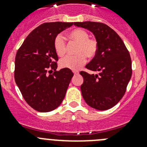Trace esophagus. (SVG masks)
<instances>
[{"instance_id": "obj_1", "label": "esophagus", "mask_w": 147, "mask_h": 147, "mask_svg": "<svg viewBox=\"0 0 147 147\" xmlns=\"http://www.w3.org/2000/svg\"><path fill=\"white\" fill-rule=\"evenodd\" d=\"M74 75H78L79 74H80V72H79V71H74Z\"/></svg>"}]
</instances>
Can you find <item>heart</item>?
Segmentation results:
<instances>
[{
	"label": "heart",
	"mask_w": 147,
	"mask_h": 147,
	"mask_svg": "<svg viewBox=\"0 0 147 147\" xmlns=\"http://www.w3.org/2000/svg\"><path fill=\"white\" fill-rule=\"evenodd\" d=\"M89 34L82 28H76L69 33L71 40L79 42L76 55H67L59 61V65L63 68L77 70L85 64L86 56L88 58L94 57L98 51L96 40L89 38ZM54 47L59 57H62L66 52V41L62 34H57L54 40Z\"/></svg>",
	"instance_id": "heart-1"
}]
</instances>
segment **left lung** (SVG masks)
Listing matches in <instances>:
<instances>
[{
  "label": "left lung",
  "instance_id": "8db88e82",
  "mask_svg": "<svg viewBox=\"0 0 147 147\" xmlns=\"http://www.w3.org/2000/svg\"><path fill=\"white\" fill-rule=\"evenodd\" d=\"M74 24L91 32L98 42L96 54L85 67L98 74L80 72L84 79L81 85L83 98L93 108L108 110L121 99L132 76L129 51L119 34L105 23L86 21Z\"/></svg>",
  "mask_w": 147,
  "mask_h": 147
}]
</instances>
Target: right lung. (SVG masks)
Here are the masks:
<instances>
[{"instance_id":"obj_1","label":"right lung","mask_w":147,"mask_h":147,"mask_svg":"<svg viewBox=\"0 0 147 147\" xmlns=\"http://www.w3.org/2000/svg\"><path fill=\"white\" fill-rule=\"evenodd\" d=\"M74 23H45L26 38L15 57V80L23 98L39 112H50L62 103L71 78L68 68L57 71L54 40Z\"/></svg>"}]
</instances>
